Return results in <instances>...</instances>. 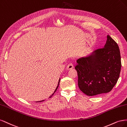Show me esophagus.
<instances>
[{
  "label": "esophagus",
  "mask_w": 127,
  "mask_h": 127,
  "mask_svg": "<svg viewBox=\"0 0 127 127\" xmlns=\"http://www.w3.org/2000/svg\"><path fill=\"white\" fill-rule=\"evenodd\" d=\"M73 67H74V66H73V64L72 63H69L67 66L66 69H67V70H69V69H72Z\"/></svg>",
  "instance_id": "obj_1"
}]
</instances>
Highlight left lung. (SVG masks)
I'll use <instances>...</instances> for the list:
<instances>
[{"label":"left lung","mask_w":127,"mask_h":127,"mask_svg":"<svg viewBox=\"0 0 127 127\" xmlns=\"http://www.w3.org/2000/svg\"><path fill=\"white\" fill-rule=\"evenodd\" d=\"M78 86L86 95L95 96L111 91L119 77L120 52L117 43L107 36L104 47L76 61Z\"/></svg>","instance_id":"obj_1"}]
</instances>
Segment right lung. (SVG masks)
<instances>
[{
    "mask_svg": "<svg viewBox=\"0 0 127 127\" xmlns=\"http://www.w3.org/2000/svg\"><path fill=\"white\" fill-rule=\"evenodd\" d=\"M59 84H58V87H57V88L56 89V90H55V91H56V90H57V89H58V88L59 87ZM53 94H54V93H53ZM52 96H50V97H52ZM44 101V100H42V101H39V102H42V101Z\"/></svg>",
    "mask_w": 127,
    "mask_h": 127,
    "instance_id": "1",
    "label": "right lung"
}]
</instances>
